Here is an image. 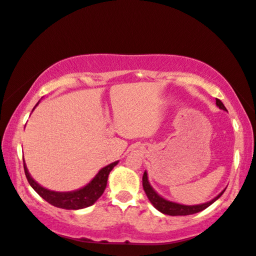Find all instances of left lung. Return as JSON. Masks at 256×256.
<instances>
[{
	"label": "left lung",
	"instance_id": "left-lung-1",
	"mask_svg": "<svg viewBox=\"0 0 256 256\" xmlns=\"http://www.w3.org/2000/svg\"><path fill=\"white\" fill-rule=\"evenodd\" d=\"M216 104H217L219 108L226 110L224 105L222 104V102H221L220 100L216 98ZM142 186H144V190L146 192V195L148 196V198H149V200L151 202L152 205L154 206L158 210V212H161L162 214H168V216H186V214H192L200 212H202V210L206 209L207 207L212 205V202L217 200L218 198L224 194V192L226 190H224L217 197L214 198L212 200H210L206 204H202V205H195V206H185V205H180V204L168 202L166 200H164V198H162L161 196H158L154 192V190L152 188L151 185L149 184L146 172H144V176H142Z\"/></svg>",
	"mask_w": 256,
	"mask_h": 256
}]
</instances>
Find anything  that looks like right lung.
Masks as SVG:
<instances>
[{
  "label": "right lung",
  "mask_w": 256,
  "mask_h": 256,
  "mask_svg": "<svg viewBox=\"0 0 256 256\" xmlns=\"http://www.w3.org/2000/svg\"><path fill=\"white\" fill-rule=\"evenodd\" d=\"M24 161V160H22ZM118 161L110 163V166L103 168L98 172V174L95 176L90 183H88L83 188L76 190V192H52L44 188L42 186L36 183L35 180L32 178L27 171V168L24 162V171L28 183L30 184L37 194L42 197L44 200L48 202L50 205L54 207L62 208V209H82L85 207L92 206L93 204L98 200V198L103 194L106 185H107V178H108L110 172L116 166Z\"/></svg>",
  "instance_id": "1"
}]
</instances>
